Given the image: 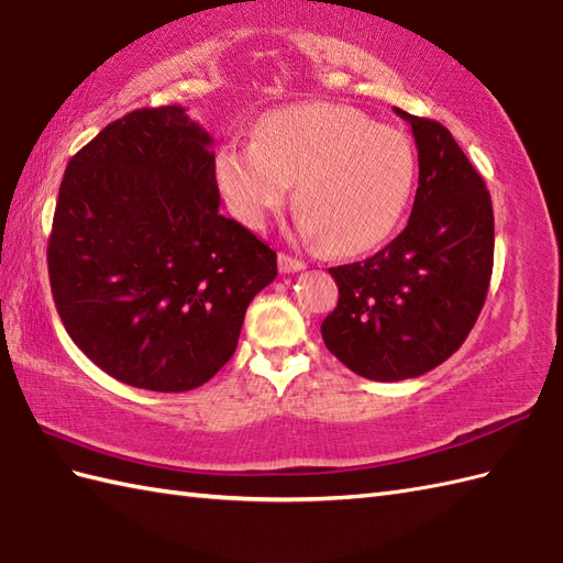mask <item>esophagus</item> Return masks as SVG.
<instances>
[{
  "label": "esophagus",
  "mask_w": 563,
  "mask_h": 563,
  "mask_svg": "<svg viewBox=\"0 0 563 563\" xmlns=\"http://www.w3.org/2000/svg\"><path fill=\"white\" fill-rule=\"evenodd\" d=\"M278 268H280V273H300V271H305V261L292 258L288 254H280L278 256Z\"/></svg>",
  "instance_id": "34e87169"
}]
</instances>
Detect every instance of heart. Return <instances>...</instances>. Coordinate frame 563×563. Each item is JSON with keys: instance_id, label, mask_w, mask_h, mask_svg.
I'll list each match as a JSON object with an SVG mask.
<instances>
[{"instance_id": "1", "label": "heart", "mask_w": 563, "mask_h": 563, "mask_svg": "<svg viewBox=\"0 0 563 563\" xmlns=\"http://www.w3.org/2000/svg\"><path fill=\"white\" fill-rule=\"evenodd\" d=\"M416 152L401 130L351 106L300 103L273 111L254 142H224L214 178L234 218L263 230L290 196L300 232L336 256L375 249L397 230L416 186Z\"/></svg>"}]
</instances>
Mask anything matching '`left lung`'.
<instances>
[{"mask_svg":"<svg viewBox=\"0 0 563 563\" xmlns=\"http://www.w3.org/2000/svg\"><path fill=\"white\" fill-rule=\"evenodd\" d=\"M411 125L418 188L404 232L375 256L329 268L339 305L327 349L355 375L399 382L445 363L470 336L494 271V208L484 178L445 125Z\"/></svg>","mask_w":563,"mask_h":563,"instance_id":"left-lung-1","label":"left lung"}]
</instances>
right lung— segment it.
I'll return each mask as SVG.
<instances>
[{"label": "right lung", "instance_id": "obj_1", "mask_svg": "<svg viewBox=\"0 0 563 563\" xmlns=\"http://www.w3.org/2000/svg\"><path fill=\"white\" fill-rule=\"evenodd\" d=\"M212 137L181 106L140 109L69 159L47 242L57 314L103 373L188 391L230 361L278 256L220 214Z\"/></svg>", "mask_w": 563, "mask_h": 563}]
</instances>
